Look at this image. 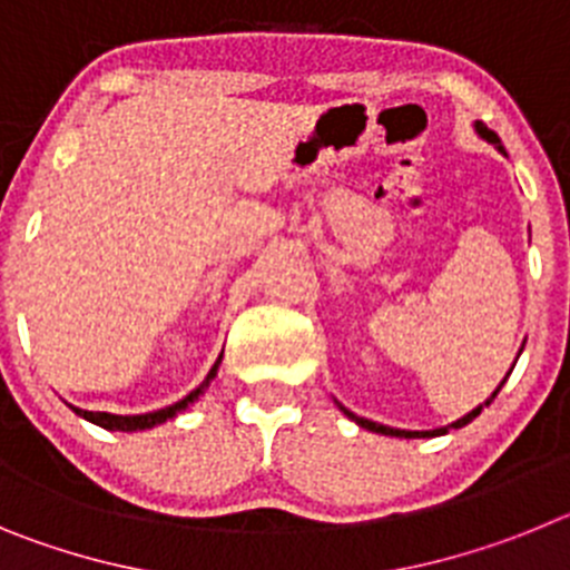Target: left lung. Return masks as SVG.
<instances>
[{
	"mask_svg": "<svg viewBox=\"0 0 570 570\" xmlns=\"http://www.w3.org/2000/svg\"><path fill=\"white\" fill-rule=\"evenodd\" d=\"M473 128H476V134L482 136V139H485V142H491L493 148H500L502 150V142H500V136L493 134L491 128H488L485 122H476L473 125ZM517 360H520V356H517ZM513 365H517V362H513ZM513 371V367H511ZM505 385V380L500 382V387ZM500 387H497V391H493L491 396H488L485 400V405H491L493 402V396L500 394ZM485 405H480V407H473L471 414H465L462 416V420H456V422H451V425L448 428H462V425H468V422L471 420H476V416H480V411ZM342 407V405H340ZM342 414L347 416V420H354L356 425H362V428H367V431H374V434H385V436H405V440H420V436H442V434H448V428H434V431H402V428H387V425H380V422H371V420H365V416H356V414H351V411H347V407H342Z\"/></svg>",
	"mask_w": 570,
	"mask_h": 570,
	"instance_id": "1",
	"label": "left lung"
}]
</instances>
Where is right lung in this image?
<instances>
[{
	"mask_svg": "<svg viewBox=\"0 0 570 570\" xmlns=\"http://www.w3.org/2000/svg\"><path fill=\"white\" fill-rule=\"evenodd\" d=\"M219 362H223V356L214 362V367L208 371V376H205V382L196 391H190L185 400H179L176 405H168V407H159V411H150V414H136V416H119V414H105V411H82V407H73L82 420L94 422V425L99 428H108V431H145V428H154V425H163V422L174 420L179 411H185V407L190 405V402L199 400V394H203L205 387L210 385V380L216 376V371H219Z\"/></svg>",
	"mask_w": 570,
	"mask_h": 570,
	"instance_id": "add662e5",
	"label": "right lung"
}]
</instances>
